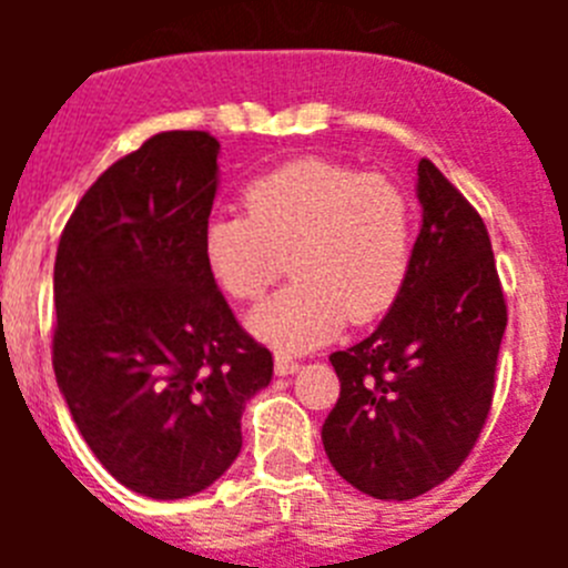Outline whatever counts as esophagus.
Here are the masks:
<instances>
[{
    "mask_svg": "<svg viewBox=\"0 0 568 568\" xmlns=\"http://www.w3.org/2000/svg\"><path fill=\"white\" fill-rule=\"evenodd\" d=\"M298 361H293L290 355H275V375H293L298 373Z\"/></svg>",
    "mask_w": 568,
    "mask_h": 568,
    "instance_id": "obj_1",
    "label": "esophagus"
}]
</instances>
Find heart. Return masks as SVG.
I'll list each match as a JSON object with an SVG mask.
<instances>
[{"mask_svg":"<svg viewBox=\"0 0 568 568\" xmlns=\"http://www.w3.org/2000/svg\"><path fill=\"white\" fill-rule=\"evenodd\" d=\"M244 207L210 215L202 255L239 301L267 293L290 255L295 284L247 318L273 349L307 353L398 301L415 255V204L398 182L307 155L253 179Z\"/></svg>","mask_w":568,"mask_h":568,"instance_id":"1","label":"heart"}]
</instances>
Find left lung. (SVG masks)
I'll return each mask as SVG.
<instances>
[{
    "mask_svg": "<svg viewBox=\"0 0 568 568\" xmlns=\"http://www.w3.org/2000/svg\"><path fill=\"white\" fill-rule=\"evenodd\" d=\"M415 193L409 278L369 338L329 355L341 398L321 426L335 471L378 500L418 498L464 464L489 415L506 329L484 219L429 159Z\"/></svg>",
    "mask_w": 568,
    "mask_h": 568,
    "instance_id": "left-lung-1",
    "label": "left lung"
}]
</instances>
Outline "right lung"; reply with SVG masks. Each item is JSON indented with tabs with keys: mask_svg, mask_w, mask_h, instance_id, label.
Masks as SVG:
<instances>
[{
	"mask_svg": "<svg viewBox=\"0 0 568 568\" xmlns=\"http://www.w3.org/2000/svg\"><path fill=\"white\" fill-rule=\"evenodd\" d=\"M219 153L202 130L148 139L82 195L53 267L59 393L99 464L153 500L222 478L273 378L202 255Z\"/></svg>",
	"mask_w": 568,
	"mask_h": 568,
	"instance_id": "add662e5",
	"label": "right lung"
}]
</instances>
